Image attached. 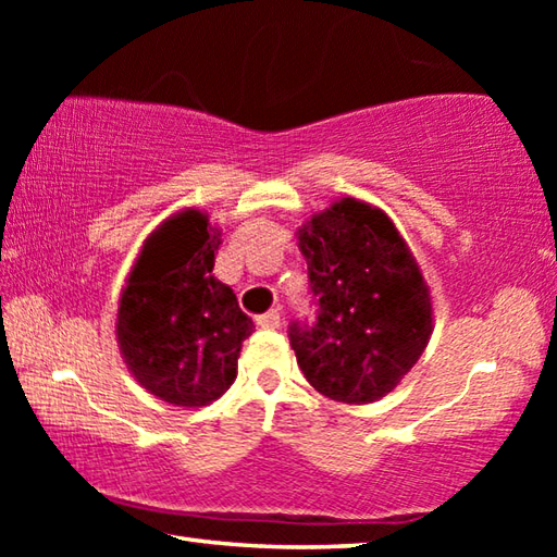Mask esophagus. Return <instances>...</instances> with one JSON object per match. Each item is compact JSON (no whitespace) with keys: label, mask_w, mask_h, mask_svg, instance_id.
<instances>
[{"label":"esophagus","mask_w":557,"mask_h":557,"mask_svg":"<svg viewBox=\"0 0 557 557\" xmlns=\"http://www.w3.org/2000/svg\"><path fill=\"white\" fill-rule=\"evenodd\" d=\"M258 326H262V329H280V324H282V314L277 312V309H270V312H265V314H260L258 319Z\"/></svg>","instance_id":"obj_1"}]
</instances>
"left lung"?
Instances as JSON below:
<instances>
[{
	"label": "left lung",
	"instance_id": "obj_1",
	"mask_svg": "<svg viewBox=\"0 0 557 557\" xmlns=\"http://www.w3.org/2000/svg\"><path fill=\"white\" fill-rule=\"evenodd\" d=\"M317 322L289 326L305 379L338 403L381 400L403 381L432 336V297L395 223L354 196L297 231Z\"/></svg>",
	"mask_w": 557,
	"mask_h": 557
}]
</instances>
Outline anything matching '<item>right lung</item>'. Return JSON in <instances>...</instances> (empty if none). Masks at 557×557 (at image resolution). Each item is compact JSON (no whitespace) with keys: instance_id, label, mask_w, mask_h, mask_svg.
Masks as SVG:
<instances>
[{"instance_id":"right-lung-1","label":"right lung","mask_w":557,"mask_h":557,"mask_svg":"<svg viewBox=\"0 0 557 557\" xmlns=\"http://www.w3.org/2000/svg\"><path fill=\"white\" fill-rule=\"evenodd\" d=\"M221 228L184 209L145 240L117 307V344L147 393L178 408L219 400L238 375L252 319L213 277Z\"/></svg>"}]
</instances>
